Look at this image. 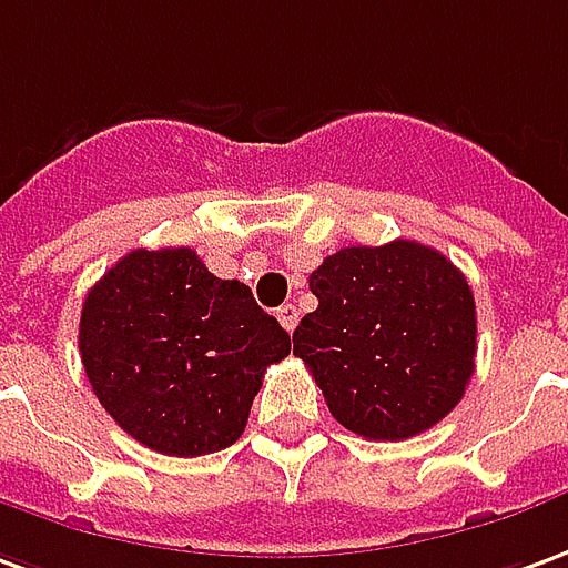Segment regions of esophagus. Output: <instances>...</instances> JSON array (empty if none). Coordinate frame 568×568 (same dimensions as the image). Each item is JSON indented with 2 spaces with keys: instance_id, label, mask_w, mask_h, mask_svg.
<instances>
[{
  "instance_id": "34e87169",
  "label": "esophagus",
  "mask_w": 568,
  "mask_h": 568,
  "mask_svg": "<svg viewBox=\"0 0 568 568\" xmlns=\"http://www.w3.org/2000/svg\"><path fill=\"white\" fill-rule=\"evenodd\" d=\"M276 316H280V323H283L285 332H295V325H297V307H295V304H283V307L276 311Z\"/></svg>"
}]
</instances>
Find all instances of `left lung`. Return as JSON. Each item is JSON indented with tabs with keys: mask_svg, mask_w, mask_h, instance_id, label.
Wrapping results in <instances>:
<instances>
[{
	"mask_svg": "<svg viewBox=\"0 0 568 568\" xmlns=\"http://www.w3.org/2000/svg\"><path fill=\"white\" fill-rule=\"evenodd\" d=\"M320 307L295 328L335 422L366 439H408L462 403L477 356L464 273L415 240L347 245L311 273Z\"/></svg>",
	"mask_w": 568,
	"mask_h": 568,
	"instance_id": "left-lung-1",
	"label": "left lung"
}]
</instances>
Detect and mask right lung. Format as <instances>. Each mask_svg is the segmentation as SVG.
Segmentation results:
<instances>
[{
  "label": "right lung",
  "mask_w": 568,
  "mask_h": 568,
  "mask_svg": "<svg viewBox=\"0 0 568 568\" xmlns=\"http://www.w3.org/2000/svg\"><path fill=\"white\" fill-rule=\"evenodd\" d=\"M292 338L240 280L193 248H134L94 283L79 353L110 418L146 449L196 458L233 446Z\"/></svg>",
  "instance_id": "obj_1"
}]
</instances>
